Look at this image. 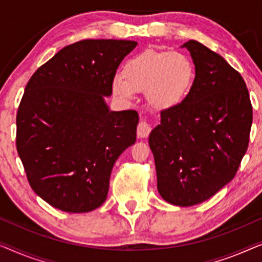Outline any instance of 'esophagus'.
I'll list each match as a JSON object with an SVG mask.
<instances>
[{
  "label": "esophagus",
  "mask_w": 262,
  "mask_h": 262,
  "mask_svg": "<svg viewBox=\"0 0 262 262\" xmlns=\"http://www.w3.org/2000/svg\"><path fill=\"white\" fill-rule=\"evenodd\" d=\"M150 130H152V128H150L149 124L147 123L146 121H141L138 126L136 134H138L139 139H146V138H148Z\"/></svg>",
  "instance_id": "esophagus-1"
}]
</instances>
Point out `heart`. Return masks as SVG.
<instances>
[{
  "label": "heart",
  "mask_w": 262,
  "mask_h": 262,
  "mask_svg": "<svg viewBox=\"0 0 262 262\" xmlns=\"http://www.w3.org/2000/svg\"><path fill=\"white\" fill-rule=\"evenodd\" d=\"M194 75V66L185 53L146 51L127 61L123 77H114L112 89L123 101L147 91V101L154 109L169 110L185 101Z\"/></svg>",
  "instance_id": "1"
}]
</instances>
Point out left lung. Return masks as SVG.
Segmentation results:
<instances>
[{
    "instance_id": "obj_1",
    "label": "left lung",
    "mask_w": 262,
    "mask_h": 262,
    "mask_svg": "<svg viewBox=\"0 0 262 262\" xmlns=\"http://www.w3.org/2000/svg\"><path fill=\"white\" fill-rule=\"evenodd\" d=\"M194 82L185 101L161 112L150 132L158 191L169 204L205 202L231 182L249 142L253 109L236 70L203 43L189 40Z\"/></svg>"
}]
</instances>
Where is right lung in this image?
Masks as SVG:
<instances>
[{"label":"right lung","instance_id":"right-lung-1","mask_svg":"<svg viewBox=\"0 0 262 262\" xmlns=\"http://www.w3.org/2000/svg\"><path fill=\"white\" fill-rule=\"evenodd\" d=\"M138 42L82 40L29 79L16 116V148L32 189L61 211L104 203L114 164L134 145L139 114L112 112L105 97Z\"/></svg>","mask_w":262,"mask_h":262}]
</instances>
